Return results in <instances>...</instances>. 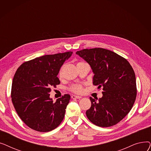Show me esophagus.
<instances>
[{"label": "esophagus", "instance_id": "34e87169", "mask_svg": "<svg viewBox=\"0 0 151 151\" xmlns=\"http://www.w3.org/2000/svg\"><path fill=\"white\" fill-rule=\"evenodd\" d=\"M71 98H72L73 99H81V97L75 96V95H73V96H71Z\"/></svg>", "mask_w": 151, "mask_h": 151}]
</instances>
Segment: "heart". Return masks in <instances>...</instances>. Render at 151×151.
<instances>
[{
	"instance_id": "obj_1",
	"label": "heart",
	"mask_w": 151,
	"mask_h": 151,
	"mask_svg": "<svg viewBox=\"0 0 151 151\" xmlns=\"http://www.w3.org/2000/svg\"><path fill=\"white\" fill-rule=\"evenodd\" d=\"M84 62H78L77 63L78 64H80V63H83ZM59 76L62 77V68L60 69V71H59ZM70 90L71 91H72L73 92L76 93H81L83 92L84 91V89H83V86L81 84H74L70 88Z\"/></svg>"
}]
</instances>
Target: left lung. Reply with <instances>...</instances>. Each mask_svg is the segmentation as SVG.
Instances as JSON below:
<instances>
[{
  "label": "left lung",
  "instance_id": "obj_1",
  "mask_svg": "<svg viewBox=\"0 0 151 151\" xmlns=\"http://www.w3.org/2000/svg\"><path fill=\"white\" fill-rule=\"evenodd\" d=\"M90 65L93 84L103 88V96L90 97L86 111L89 120L99 127H108L119 122L133 107L137 97L136 78L130 63L113 51L96 47L77 51Z\"/></svg>",
  "mask_w": 151,
  "mask_h": 151
}]
</instances>
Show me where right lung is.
<instances>
[{"label": "right lung", "mask_w": 151, "mask_h": 151, "mask_svg": "<svg viewBox=\"0 0 151 151\" xmlns=\"http://www.w3.org/2000/svg\"><path fill=\"white\" fill-rule=\"evenodd\" d=\"M72 53L45 55L24 62L16 71L12 101L21 119L30 129L50 132L63 121L70 96L65 94L54 102L50 93L52 87L60 84V68Z\"/></svg>", "instance_id": "add662e5"}]
</instances>
